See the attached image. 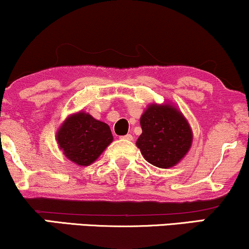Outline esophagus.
Wrapping results in <instances>:
<instances>
[{
	"label": "esophagus",
	"mask_w": 249,
	"mask_h": 249,
	"mask_svg": "<svg viewBox=\"0 0 249 249\" xmlns=\"http://www.w3.org/2000/svg\"><path fill=\"white\" fill-rule=\"evenodd\" d=\"M121 138H122V139H125V141H132V139H133V137H132V134L127 133V134H125V136L121 137Z\"/></svg>",
	"instance_id": "esophagus-1"
}]
</instances>
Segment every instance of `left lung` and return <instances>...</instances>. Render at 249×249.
<instances>
[{"label":"left lung","instance_id":"left-lung-1","mask_svg":"<svg viewBox=\"0 0 249 249\" xmlns=\"http://www.w3.org/2000/svg\"><path fill=\"white\" fill-rule=\"evenodd\" d=\"M142 133L137 141L144 158L157 167H172L192 144V131L185 117L171 105L152 104L141 118Z\"/></svg>","mask_w":249,"mask_h":249}]
</instances>
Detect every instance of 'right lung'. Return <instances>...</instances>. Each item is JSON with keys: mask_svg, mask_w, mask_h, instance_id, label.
Wrapping results in <instances>:
<instances>
[{"mask_svg": "<svg viewBox=\"0 0 249 249\" xmlns=\"http://www.w3.org/2000/svg\"><path fill=\"white\" fill-rule=\"evenodd\" d=\"M110 127L84 112L70 116L57 132V142L68 159L88 166L112 142Z\"/></svg>", "mask_w": 249, "mask_h": 249, "instance_id": "add662e5", "label": "right lung"}]
</instances>
